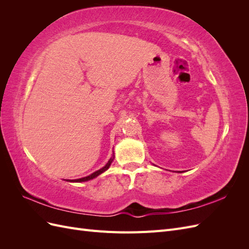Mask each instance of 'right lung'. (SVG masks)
Segmentation results:
<instances>
[{"label": "right lung", "mask_w": 249, "mask_h": 249, "mask_svg": "<svg viewBox=\"0 0 249 249\" xmlns=\"http://www.w3.org/2000/svg\"><path fill=\"white\" fill-rule=\"evenodd\" d=\"M113 159H114V156H113V157L111 158V159L108 161V163H107L106 165H105V166H104L103 168H101L100 170H97V171H95V172L91 173V175H90V176L85 177V178H78V179H72V180H71V179H70V182H77V183H80V182H86V180H89V179H92V178H96L97 176H100L101 173L105 172V171H106V170L110 167V165H111V163H112ZM67 180H69V179H67Z\"/></svg>", "instance_id": "add662e5"}]
</instances>
